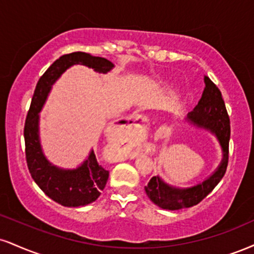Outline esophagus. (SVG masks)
<instances>
[{
	"label": "esophagus",
	"mask_w": 254,
	"mask_h": 254,
	"mask_svg": "<svg viewBox=\"0 0 254 254\" xmlns=\"http://www.w3.org/2000/svg\"><path fill=\"white\" fill-rule=\"evenodd\" d=\"M146 118L142 115H137L135 117L129 119V124L130 125H137V127H140V129H144V123H145Z\"/></svg>",
	"instance_id": "1"
}]
</instances>
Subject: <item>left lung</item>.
Instances as JSON below:
<instances>
[{
	"label": "left lung",
	"mask_w": 254,
	"mask_h": 254,
	"mask_svg": "<svg viewBox=\"0 0 254 254\" xmlns=\"http://www.w3.org/2000/svg\"><path fill=\"white\" fill-rule=\"evenodd\" d=\"M204 85L202 96L188 117L198 127H206L215 133L224 150V160L208 180L191 188H173L166 185L158 176L151 177L144 188L145 193L152 202L163 209L177 210L200 203L221 181L227 169L231 136L230 116L219 87L207 75H204Z\"/></svg>",
	"instance_id": "8db88e82"
}]
</instances>
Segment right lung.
I'll return each instance as SVG.
<instances>
[{
    "label": "right lung",
    "instance_id": "add662e5",
    "mask_svg": "<svg viewBox=\"0 0 254 254\" xmlns=\"http://www.w3.org/2000/svg\"><path fill=\"white\" fill-rule=\"evenodd\" d=\"M80 64L94 71L106 73L114 64L105 58L92 57L84 52L64 54L48 67L36 84L26 122H24V152L29 173L36 185L52 200L66 207H80L92 203L99 197L109 179V170L98 163L96 155L90 156L74 170H61L46 160L39 142V112L44 105L52 84L69 66Z\"/></svg>",
    "mask_w": 254,
    "mask_h": 254
}]
</instances>
